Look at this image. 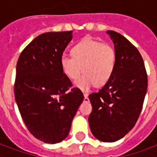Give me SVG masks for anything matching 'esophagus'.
<instances>
[{"instance_id":"esophagus-1","label":"esophagus","mask_w":157,"mask_h":157,"mask_svg":"<svg viewBox=\"0 0 157 157\" xmlns=\"http://www.w3.org/2000/svg\"><path fill=\"white\" fill-rule=\"evenodd\" d=\"M84 102H89V98L87 95H84Z\"/></svg>"}]
</instances>
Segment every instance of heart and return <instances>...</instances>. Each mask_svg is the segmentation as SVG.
<instances>
[{"mask_svg":"<svg viewBox=\"0 0 157 157\" xmlns=\"http://www.w3.org/2000/svg\"><path fill=\"white\" fill-rule=\"evenodd\" d=\"M71 56L63 55L60 67L70 80H76L82 71L85 74L75 82V86L82 92H88L93 84L105 85L112 76L115 67L116 56L113 48L92 39H84L71 48Z\"/></svg>","mask_w":157,"mask_h":157,"instance_id":"b5f03b06","label":"heart"}]
</instances>
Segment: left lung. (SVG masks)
<instances>
[{"instance_id":"left-lung-1","label":"left lung","mask_w":157,"mask_h":157,"mask_svg":"<svg viewBox=\"0 0 157 157\" xmlns=\"http://www.w3.org/2000/svg\"><path fill=\"white\" fill-rule=\"evenodd\" d=\"M114 44L116 62L109 82L89 95L92 111L88 118L92 135L103 142H114L134 128L141 112L147 74L138 49L128 39L109 30Z\"/></svg>"}]
</instances>
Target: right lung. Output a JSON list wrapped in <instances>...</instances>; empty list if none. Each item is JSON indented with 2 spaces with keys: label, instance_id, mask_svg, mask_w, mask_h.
<instances>
[{
  "label": "right lung",
  "instance_id": "right-lung-1",
  "mask_svg": "<svg viewBox=\"0 0 157 157\" xmlns=\"http://www.w3.org/2000/svg\"><path fill=\"white\" fill-rule=\"evenodd\" d=\"M72 31L36 37L19 56L14 86L22 120L36 139L48 144L65 140L84 99L62 72L60 59Z\"/></svg>",
  "mask_w": 157,
  "mask_h": 157
}]
</instances>
